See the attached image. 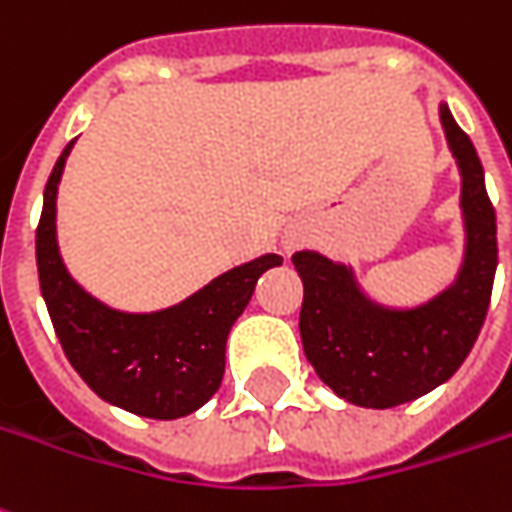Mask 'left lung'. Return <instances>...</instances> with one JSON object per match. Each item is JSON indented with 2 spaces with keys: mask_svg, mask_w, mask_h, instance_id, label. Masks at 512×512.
<instances>
[{
  "mask_svg": "<svg viewBox=\"0 0 512 512\" xmlns=\"http://www.w3.org/2000/svg\"><path fill=\"white\" fill-rule=\"evenodd\" d=\"M451 154L462 176L465 260L454 285L417 308H387L358 288L353 269L319 252L291 257L302 277L300 336L316 375L339 398L392 409L440 387L460 370L482 330L499 263L496 210L474 142L440 103Z\"/></svg>",
  "mask_w": 512,
  "mask_h": 512,
  "instance_id": "1",
  "label": "left lung"
}]
</instances>
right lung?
Returning a JSON list of instances; mask_svg holds the SVG:
<instances>
[{
	"label": "right lung",
	"mask_w": 512,
	"mask_h": 512,
	"mask_svg": "<svg viewBox=\"0 0 512 512\" xmlns=\"http://www.w3.org/2000/svg\"><path fill=\"white\" fill-rule=\"evenodd\" d=\"M69 142L58 156L36 229L41 297L69 364L103 401L154 420L196 412L221 387L227 336L252 300L257 277L283 263L263 255L215 277L193 297L154 314H125L86 294L66 271L55 241V196Z\"/></svg>",
	"instance_id": "add662e5"
}]
</instances>
